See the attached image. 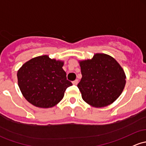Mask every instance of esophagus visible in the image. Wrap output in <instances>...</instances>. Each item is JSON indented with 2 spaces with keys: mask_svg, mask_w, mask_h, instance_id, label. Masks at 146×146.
I'll return each instance as SVG.
<instances>
[{
  "mask_svg": "<svg viewBox=\"0 0 146 146\" xmlns=\"http://www.w3.org/2000/svg\"><path fill=\"white\" fill-rule=\"evenodd\" d=\"M78 80H74L73 82V84H74V85H77V84H78Z\"/></svg>",
  "mask_w": 146,
  "mask_h": 146,
  "instance_id": "1",
  "label": "esophagus"
}]
</instances>
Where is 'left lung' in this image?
I'll use <instances>...</instances> for the list:
<instances>
[{"instance_id": "1", "label": "left lung", "mask_w": 146, "mask_h": 146, "mask_svg": "<svg viewBox=\"0 0 146 146\" xmlns=\"http://www.w3.org/2000/svg\"><path fill=\"white\" fill-rule=\"evenodd\" d=\"M79 63L82 77L78 87L86 103L94 107H106L122 94L126 76L114 58L96 53L91 60Z\"/></svg>"}]
</instances>
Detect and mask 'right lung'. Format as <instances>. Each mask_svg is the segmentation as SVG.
I'll list each match as a JSON object with an SVG mask.
<instances>
[{
  "label": "right lung",
  "mask_w": 146,
  "mask_h": 146,
  "mask_svg": "<svg viewBox=\"0 0 146 146\" xmlns=\"http://www.w3.org/2000/svg\"><path fill=\"white\" fill-rule=\"evenodd\" d=\"M64 62L42 55L31 59L17 72L18 85L32 105L41 108L55 106L63 98L66 89L72 85L62 68Z\"/></svg>",
  "instance_id": "right-lung-1"
}]
</instances>
